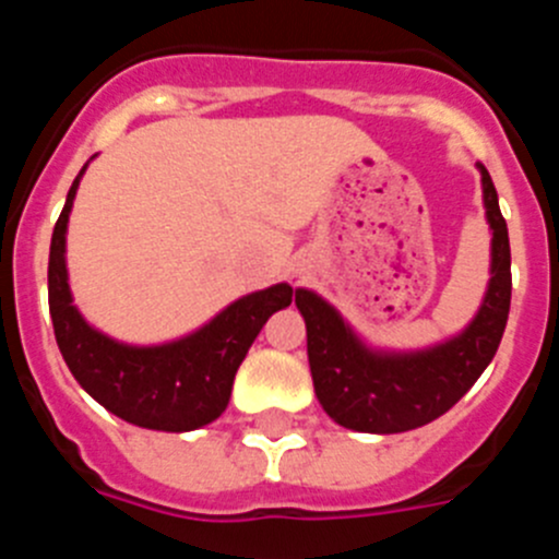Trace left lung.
<instances>
[{
  "label": "left lung",
  "mask_w": 559,
  "mask_h": 559,
  "mask_svg": "<svg viewBox=\"0 0 559 559\" xmlns=\"http://www.w3.org/2000/svg\"><path fill=\"white\" fill-rule=\"evenodd\" d=\"M478 170L492 229V276L476 319L456 338L419 353H374L322 296L296 290V308L308 328L316 397L338 426L360 433H400L428 426L456 406L496 355L512 299L510 235L490 173L481 162Z\"/></svg>",
  "instance_id": "1"
}]
</instances>
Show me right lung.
<instances>
[{"instance_id":"obj_1","label":"right lung","mask_w":559,"mask_h":559,"mask_svg":"<svg viewBox=\"0 0 559 559\" xmlns=\"http://www.w3.org/2000/svg\"><path fill=\"white\" fill-rule=\"evenodd\" d=\"M78 173L49 243V316L69 372L92 397L131 426L151 431H195L229 406L237 367L269 316L288 308L294 288L285 283L243 296L210 324L159 347H131L86 324L72 305L67 283V224Z\"/></svg>"}]
</instances>
